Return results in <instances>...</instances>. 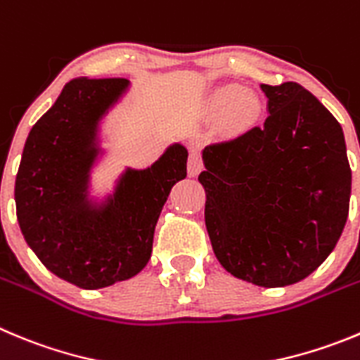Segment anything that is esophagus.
<instances>
[{
	"instance_id": "1",
	"label": "esophagus",
	"mask_w": 360,
	"mask_h": 360,
	"mask_svg": "<svg viewBox=\"0 0 360 360\" xmlns=\"http://www.w3.org/2000/svg\"><path fill=\"white\" fill-rule=\"evenodd\" d=\"M203 169V160L202 157H200V153H191L189 155V164H187V173H189V176H198L200 174V171Z\"/></svg>"
}]
</instances>
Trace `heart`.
Here are the masks:
<instances>
[{
    "label": "heart",
    "mask_w": 360,
    "mask_h": 360,
    "mask_svg": "<svg viewBox=\"0 0 360 360\" xmlns=\"http://www.w3.org/2000/svg\"><path fill=\"white\" fill-rule=\"evenodd\" d=\"M214 110H229V123L233 130H248L262 120V103L253 92L237 84L216 89L210 98Z\"/></svg>",
    "instance_id": "b5f03b06"
}]
</instances>
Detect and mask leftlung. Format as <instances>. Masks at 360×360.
Returning <instances> with one entry per match:
<instances>
[{"instance_id": "8db88e82", "label": "left lung", "mask_w": 360, "mask_h": 360, "mask_svg": "<svg viewBox=\"0 0 360 360\" xmlns=\"http://www.w3.org/2000/svg\"><path fill=\"white\" fill-rule=\"evenodd\" d=\"M262 127L203 150L212 250L233 276L260 288L307 278L338 245L350 209L352 169L334 115L296 82L260 85Z\"/></svg>"}]
</instances>
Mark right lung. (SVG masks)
Returning a JSON list of instances; mask_svg holds the SVG:
<instances>
[{
    "mask_svg": "<svg viewBox=\"0 0 360 360\" xmlns=\"http://www.w3.org/2000/svg\"><path fill=\"white\" fill-rule=\"evenodd\" d=\"M128 85L85 77L65 84L30 130L15 176L25 240L53 275L82 289L107 288L146 266L171 187L187 176V150L176 143L146 169L128 167L101 203L89 198L100 121Z\"/></svg>",
    "mask_w": 360,
    "mask_h": 360,
    "instance_id": "right-lung-1",
    "label": "right lung"
}]
</instances>
